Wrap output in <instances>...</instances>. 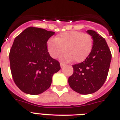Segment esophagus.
<instances>
[{
  "label": "esophagus",
  "instance_id": "1",
  "mask_svg": "<svg viewBox=\"0 0 120 120\" xmlns=\"http://www.w3.org/2000/svg\"><path fill=\"white\" fill-rule=\"evenodd\" d=\"M65 65V64H64V63H62V62H61V63H60V67H61V68L64 67Z\"/></svg>",
  "mask_w": 120,
  "mask_h": 120
}]
</instances>
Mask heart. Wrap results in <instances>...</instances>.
<instances>
[{"instance_id":"b5f03b06","label":"heart","mask_w":120,"mask_h":120,"mask_svg":"<svg viewBox=\"0 0 120 120\" xmlns=\"http://www.w3.org/2000/svg\"><path fill=\"white\" fill-rule=\"evenodd\" d=\"M93 40L90 35L79 31H70L60 34L47 42V49L50 56L56 58L64 52L62 59L67 62L74 60L81 63L91 53Z\"/></svg>"}]
</instances>
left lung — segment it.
I'll return each mask as SVG.
<instances>
[{"mask_svg":"<svg viewBox=\"0 0 120 120\" xmlns=\"http://www.w3.org/2000/svg\"><path fill=\"white\" fill-rule=\"evenodd\" d=\"M86 32L93 40L91 53L83 62L73 65V73L68 78V83L73 90L82 95L98 91L108 76L112 53L104 38L96 32Z\"/></svg>","mask_w":120,"mask_h":120,"instance_id":"1","label":"left lung"}]
</instances>
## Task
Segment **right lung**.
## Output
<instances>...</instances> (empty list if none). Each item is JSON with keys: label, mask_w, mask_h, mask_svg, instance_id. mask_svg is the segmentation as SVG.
Returning a JSON list of instances; mask_svg holds the SVG:
<instances>
[{"label": "right lung", "mask_w": 120, "mask_h": 120, "mask_svg": "<svg viewBox=\"0 0 120 120\" xmlns=\"http://www.w3.org/2000/svg\"><path fill=\"white\" fill-rule=\"evenodd\" d=\"M54 34L30 27L15 38L9 53L10 70L15 85L24 93L35 95L46 91L53 74L60 70V63L51 57L47 47Z\"/></svg>", "instance_id": "1"}]
</instances>
